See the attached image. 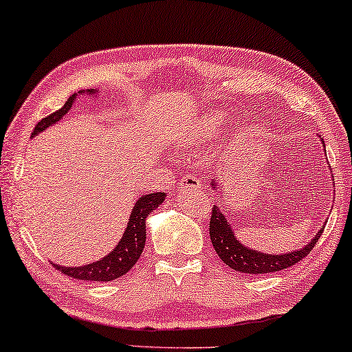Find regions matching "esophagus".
I'll return each mask as SVG.
<instances>
[{"instance_id": "esophagus-1", "label": "esophagus", "mask_w": 352, "mask_h": 352, "mask_svg": "<svg viewBox=\"0 0 352 352\" xmlns=\"http://www.w3.org/2000/svg\"><path fill=\"white\" fill-rule=\"evenodd\" d=\"M181 190H201V182L195 176H186L181 179Z\"/></svg>"}]
</instances>
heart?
<instances>
[{
  "mask_svg": "<svg viewBox=\"0 0 352 352\" xmlns=\"http://www.w3.org/2000/svg\"><path fill=\"white\" fill-rule=\"evenodd\" d=\"M224 118L226 115L218 110H210V112L199 115L182 129L177 138V146L186 148L204 146L211 136H214L221 124L224 123Z\"/></svg>",
  "mask_w": 352,
  "mask_h": 352,
  "instance_id": "heart-1",
  "label": "heart"
}]
</instances>
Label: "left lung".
<instances>
[{"mask_svg":"<svg viewBox=\"0 0 352 352\" xmlns=\"http://www.w3.org/2000/svg\"><path fill=\"white\" fill-rule=\"evenodd\" d=\"M320 138V136H319ZM322 147L325 151L324 139L320 138ZM331 173V170H330ZM333 177V176H331ZM213 190L218 194L219 187L216 177L210 181ZM325 224L320 226V229L317 230L314 237H312L309 242H307L305 247L300 250H295V252H287V253H264L259 252V250L250 248L247 245H243L240 240L235 237V232L232 229V224L229 223L228 216H226L223 211H221L219 206H213V214H211L210 221V239L211 243H213V248L218 253L221 261L228 264L230 269H235V271L243 272V274H267V272H277L282 271V269H287L301 261L302 258L307 256L317 240L324 232Z\"/></svg>","mask_w":352,"mask_h":352,"instance_id":"obj_1","label":"left lung"}]
</instances>
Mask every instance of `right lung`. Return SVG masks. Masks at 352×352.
I'll list each match as a JSON object with an SVG mask.
<instances>
[{
    "label": "right lung",
    "instance_id": "obj_1",
    "mask_svg": "<svg viewBox=\"0 0 352 352\" xmlns=\"http://www.w3.org/2000/svg\"><path fill=\"white\" fill-rule=\"evenodd\" d=\"M80 96H88V98H98L99 89H81L78 93H74L69 98V100L64 104V107L57 110V112L51 113L50 117L43 118L40 123L33 129L32 138L40 134L47 129L52 124H56L69 110L74 107L75 100ZM166 194L165 192H153V194L141 195L136 200L133 206L131 214L124 228V232L118 243L115 245L112 252L105 254L104 258L98 259V261L85 264V266H62V264L52 263L57 271L64 272L65 276L74 277L76 280H94V282H112L115 278L122 277L131 269L138 259L141 258L144 245H146V221L148 214L153 210L158 208L163 201H165Z\"/></svg>",
    "mask_w": 352,
    "mask_h": 352
}]
</instances>
